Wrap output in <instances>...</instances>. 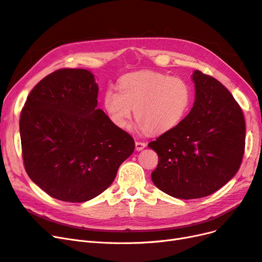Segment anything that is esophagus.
Instances as JSON below:
<instances>
[{
  "mask_svg": "<svg viewBox=\"0 0 262 262\" xmlns=\"http://www.w3.org/2000/svg\"><path fill=\"white\" fill-rule=\"evenodd\" d=\"M145 146H146L145 142H142V141H137V142H136V148H137V150L143 149Z\"/></svg>",
  "mask_w": 262,
  "mask_h": 262,
  "instance_id": "1",
  "label": "esophagus"
}]
</instances>
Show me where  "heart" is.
Masks as SVG:
<instances>
[{"instance_id":"1","label":"heart","mask_w":262,"mask_h":262,"mask_svg":"<svg viewBox=\"0 0 262 262\" xmlns=\"http://www.w3.org/2000/svg\"><path fill=\"white\" fill-rule=\"evenodd\" d=\"M116 92L104 94V107L118 128L128 125L133 109L142 131L165 133L184 120L192 102V90L184 78L144 71L122 76Z\"/></svg>"}]
</instances>
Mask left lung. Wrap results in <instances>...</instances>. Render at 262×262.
I'll use <instances>...</instances> for the list:
<instances>
[{
  "instance_id": "8db88e82",
  "label": "left lung",
  "mask_w": 262,
  "mask_h": 262,
  "mask_svg": "<svg viewBox=\"0 0 262 262\" xmlns=\"http://www.w3.org/2000/svg\"><path fill=\"white\" fill-rule=\"evenodd\" d=\"M195 100L176 128L148 143L158 155L152 180L178 199L212 194L231 180L245 152V118L233 95L216 78L194 71Z\"/></svg>"
}]
</instances>
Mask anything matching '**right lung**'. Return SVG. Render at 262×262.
<instances>
[{
    "label": "right lung",
    "mask_w": 262,
    "mask_h": 262,
    "mask_svg": "<svg viewBox=\"0 0 262 262\" xmlns=\"http://www.w3.org/2000/svg\"><path fill=\"white\" fill-rule=\"evenodd\" d=\"M97 95L91 72L64 68L43 77L21 109L26 172L58 200L85 202L104 192L134 150L130 134L96 108Z\"/></svg>",
    "instance_id": "obj_1"
}]
</instances>
